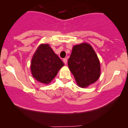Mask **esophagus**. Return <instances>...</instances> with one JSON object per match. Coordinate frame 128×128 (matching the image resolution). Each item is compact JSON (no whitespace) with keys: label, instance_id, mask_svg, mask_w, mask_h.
<instances>
[{"label":"esophagus","instance_id":"34e87169","mask_svg":"<svg viewBox=\"0 0 128 128\" xmlns=\"http://www.w3.org/2000/svg\"><path fill=\"white\" fill-rule=\"evenodd\" d=\"M63 61H64V64H67V59L64 58V59H63Z\"/></svg>","mask_w":128,"mask_h":128}]
</instances>
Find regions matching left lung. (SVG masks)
I'll return each instance as SVG.
<instances>
[{
    "label": "left lung",
    "mask_w": 128,
    "mask_h": 128,
    "mask_svg": "<svg viewBox=\"0 0 128 128\" xmlns=\"http://www.w3.org/2000/svg\"><path fill=\"white\" fill-rule=\"evenodd\" d=\"M68 66L77 84L81 88L94 83L100 76L101 66L98 58L88 43H82L73 47L68 59Z\"/></svg>",
    "instance_id": "1"
}]
</instances>
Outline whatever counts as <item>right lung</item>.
I'll return each mask as SVG.
<instances>
[{"label":"right lung","mask_w":128,"mask_h":128,"mask_svg":"<svg viewBox=\"0 0 128 128\" xmlns=\"http://www.w3.org/2000/svg\"><path fill=\"white\" fill-rule=\"evenodd\" d=\"M64 64L48 44L40 45L31 59V72L35 79L48 84L55 78Z\"/></svg>","instance_id":"obj_1"}]
</instances>
